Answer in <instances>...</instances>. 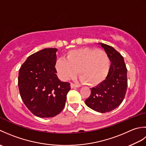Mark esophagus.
<instances>
[{
	"mask_svg": "<svg viewBox=\"0 0 146 146\" xmlns=\"http://www.w3.org/2000/svg\"><path fill=\"white\" fill-rule=\"evenodd\" d=\"M70 85H71V88H78V85H76V84H74V83H71Z\"/></svg>",
	"mask_w": 146,
	"mask_h": 146,
	"instance_id": "obj_1",
	"label": "esophagus"
}]
</instances>
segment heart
Segmentation results:
<instances>
[{"instance_id": "1", "label": "heart", "mask_w": 146, "mask_h": 146, "mask_svg": "<svg viewBox=\"0 0 146 146\" xmlns=\"http://www.w3.org/2000/svg\"><path fill=\"white\" fill-rule=\"evenodd\" d=\"M55 66L63 79L75 76L78 70L80 78L87 85L95 86L106 79L109 72L110 60L102 49L82 48L68 51L66 59H59Z\"/></svg>"}]
</instances>
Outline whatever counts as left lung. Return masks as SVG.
<instances>
[{"mask_svg": "<svg viewBox=\"0 0 146 146\" xmlns=\"http://www.w3.org/2000/svg\"><path fill=\"white\" fill-rule=\"evenodd\" d=\"M111 62L106 79L91 89L90 96L85 100L88 107L100 113L108 112L118 107L125 98L127 88V70L122 56L113 47L99 43Z\"/></svg>", "mask_w": 146, "mask_h": 146, "instance_id": "8db88e82", "label": "left lung"}]
</instances>
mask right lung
Wrapping results in <instances>:
<instances>
[{"label":"right lung","mask_w":146,"mask_h":146,"mask_svg":"<svg viewBox=\"0 0 146 146\" xmlns=\"http://www.w3.org/2000/svg\"><path fill=\"white\" fill-rule=\"evenodd\" d=\"M56 48H45L31 54L22 65L18 86L27 108L41 118L52 117L64 107L70 83L59 80L55 68Z\"/></svg>","instance_id":"1"}]
</instances>
